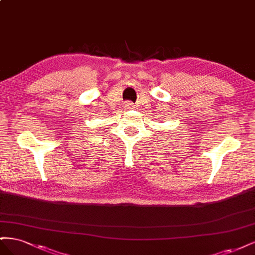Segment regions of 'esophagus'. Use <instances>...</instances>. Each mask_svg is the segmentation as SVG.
Masks as SVG:
<instances>
[{
	"instance_id": "34e87169",
	"label": "esophagus",
	"mask_w": 255,
	"mask_h": 255,
	"mask_svg": "<svg viewBox=\"0 0 255 255\" xmlns=\"http://www.w3.org/2000/svg\"><path fill=\"white\" fill-rule=\"evenodd\" d=\"M125 106H126V109L128 110V111H129V110H133L134 109V103L133 102H130V101H128V102H126V104H125Z\"/></svg>"
}]
</instances>
